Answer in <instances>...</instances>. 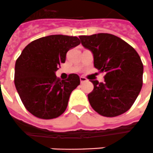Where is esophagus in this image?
I'll return each instance as SVG.
<instances>
[{"label": "esophagus", "mask_w": 153, "mask_h": 153, "mask_svg": "<svg viewBox=\"0 0 153 153\" xmlns=\"http://www.w3.org/2000/svg\"><path fill=\"white\" fill-rule=\"evenodd\" d=\"M88 80H87V79L86 78H84V77H80V82H81V83H83V82H87Z\"/></svg>", "instance_id": "esophagus-1"}]
</instances>
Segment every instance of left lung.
Here are the masks:
<instances>
[{"label":"left lung","instance_id":"1","mask_svg":"<svg viewBox=\"0 0 153 153\" xmlns=\"http://www.w3.org/2000/svg\"><path fill=\"white\" fill-rule=\"evenodd\" d=\"M84 48L93 54L94 66L105 72V82L91 80L94 89L88 100L105 117H116L130 109L143 85V65L134 48L108 33L80 36Z\"/></svg>","mask_w":153,"mask_h":153}]
</instances>
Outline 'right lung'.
I'll return each instance as SVG.
<instances>
[{
	"mask_svg": "<svg viewBox=\"0 0 153 153\" xmlns=\"http://www.w3.org/2000/svg\"><path fill=\"white\" fill-rule=\"evenodd\" d=\"M79 44L76 36H45L30 42L17 59L14 84L25 108L34 116L53 119L65 112L80 79L71 74L61 80L55 72L65 62L68 51Z\"/></svg>",
	"mask_w": 153,
	"mask_h": 153,
	"instance_id": "1",
	"label": "right lung"
}]
</instances>
